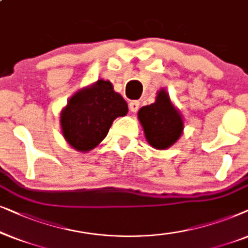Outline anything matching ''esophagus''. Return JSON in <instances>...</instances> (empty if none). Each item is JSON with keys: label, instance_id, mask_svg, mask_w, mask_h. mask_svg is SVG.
Listing matches in <instances>:
<instances>
[{"label": "esophagus", "instance_id": "esophagus-1", "mask_svg": "<svg viewBox=\"0 0 248 248\" xmlns=\"http://www.w3.org/2000/svg\"><path fill=\"white\" fill-rule=\"evenodd\" d=\"M140 108V102L138 101H131L129 103V110L131 112H137Z\"/></svg>", "mask_w": 248, "mask_h": 248}]
</instances>
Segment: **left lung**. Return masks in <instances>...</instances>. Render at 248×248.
<instances>
[{"label": "left lung", "mask_w": 248, "mask_h": 248, "mask_svg": "<svg viewBox=\"0 0 248 248\" xmlns=\"http://www.w3.org/2000/svg\"><path fill=\"white\" fill-rule=\"evenodd\" d=\"M148 144L157 150L170 147L183 134L184 121L164 90L157 92L156 100L138 111Z\"/></svg>", "instance_id": "8db88e82"}]
</instances>
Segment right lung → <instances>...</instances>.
Returning a JSON list of instances; mask_svg holds the SVG:
<instances>
[{"label":"right lung","mask_w":248,"mask_h":248,"mask_svg":"<svg viewBox=\"0 0 248 248\" xmlns=\"http://www.w3.org/2000/svg\"><path fill=\"white\" fill-rule=\"evenodd\" d=\"M127 112L124 97L110 81L100 79L78 91L61 111L62 134L75 150L88 152L107 137L114 119Z\"/></svg>","instance_id":"obj_1"}]
</instances>
